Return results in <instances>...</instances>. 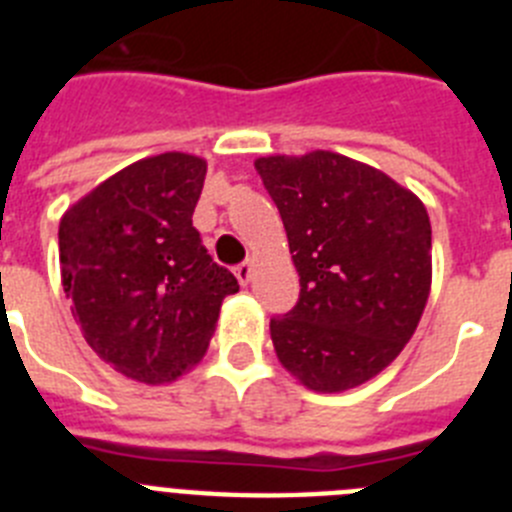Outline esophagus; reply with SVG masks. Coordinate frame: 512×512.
<instances>
[{
	"label": "esophagus",
	"instance_id": "34e87169",
	"mask_svg": "<svg viewBox=\"0 0 512 512\" xmlns=\"http://www.w3.org/2000/svg\"><path fill=\"white\" fill-rule=\"evenodd\" d=\"M235 277H238V282H241V284L251 282V277H253V264H251V261H243V264L235 266Z\"/></svg>",
	"mask_w": 512,
	"mask_h": 512
}]
</instances>
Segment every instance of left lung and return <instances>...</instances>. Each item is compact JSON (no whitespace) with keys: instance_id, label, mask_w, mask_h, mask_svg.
<instances>
[{"instance_id":"8db88e82","label":"left lung","mask_w":512,"mask_h":512,"mask_svg":"<svg viewBox=\"0 0 512 512\" xmlns=\"http://www.w3.org/2000/svg\"><path fill=\"white\" fill-rule=\"evenodd\" d=\"M300 274L297 305L271 318L279 361L315 392L377 377L418 328L431 289L423 202L341 153L256 161Z\"/></svg>"}]
</instances>
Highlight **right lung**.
Listing matches in <instances>:
<instances>
[{
    "label": "right lung",
    "instance_id": "obj_1",
    "mask_svg": "<svg viewBox=\"0 0 512 512\" xmlns=\"http://www.w3.org/2000/svg\"><path fill=\"white\" fill-rule=\"evenodd\" d=\"M207 164L143 158L76 202L58 228L63 292L89 346L117 372L171 382L207 351L238 279L192 225Z\"/></svg>",
    "mask_w": 512,
    "mask_h": 512
}]
</instances>
